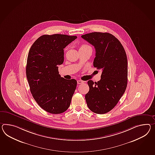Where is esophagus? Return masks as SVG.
<instances>
[{
	"label": "esophagus",
	"instance_id": "obj_1",
	"mask_svg": "<svg viewBox=\"0 0 155 155\" xmlns=\"http://www.w3.org/2000/svg\"><path fill=\"white\" fill-rule=\"evenodd\" d=\"M84 83V81H82V80H78L77 81V83L78 84H82V83Z\"/></svg>",
	"mask_w": 155,
	"mask_h": 155
}]
</instances>
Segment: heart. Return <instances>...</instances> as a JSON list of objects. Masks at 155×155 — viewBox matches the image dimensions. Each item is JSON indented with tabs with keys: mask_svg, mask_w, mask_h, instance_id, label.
<instances>
[{
	"mask_svg": "<svg viewBox=\"0 0 155 155\" xmlns=\"http://www.w3.org/2000/svg\"><path fill=\"white\" fill-rule=\"evenodd\" d=\"M86 49H91L92 50L91 46H90L86 44H83L81 45L80 46L79 48V50H86Z\"/></svg>",
	"mask_w": 155,
	"mask_h": 155,
	"instance_id": "b5f03b06",
	"label": "heart"
}]
</instances>
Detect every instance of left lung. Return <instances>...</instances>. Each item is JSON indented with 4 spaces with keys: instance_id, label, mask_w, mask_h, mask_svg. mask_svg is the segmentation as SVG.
<instances>
[{
    "instance_id": "obj_1",
    "label": "left lung",
    "mask_w": 155,
    "mask_h": 155,
    "mask_svg": "<svg viewBox=\"0 0 155 155\" xmlns=\"http://www.w3.org/2000/svg\"><path fill=\"white\" fill-rule=\"evenodd\" d=\"M95 48L94 68L102 71L100 81L87 82L90 90L85 95L88 108L98 114L107 113L117 104L128 82V61L123 45L107 32H91L81 36Z\"/></svg>"
}]
</instances>
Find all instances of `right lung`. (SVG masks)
<instances>
[{
    "label": "right lung",
    "mask_w": 155,
    "mask_h": 155,
    "mask_svg": "<svg viewBox=\"0 0 155 155\" xmlns=\"http://www.w3.org/2000/svg\"><path fill=\"white\" fill-rule=\"evenodd\" d=\"M76 36L44 35L31 46L27 61L26 76L33 97L49 113H62L69 107L77 86L76 79L61 77L58 65L64 61V49Z\"/></svg>",
    "instance_id": "right-lung-1"
}]
</instances>
